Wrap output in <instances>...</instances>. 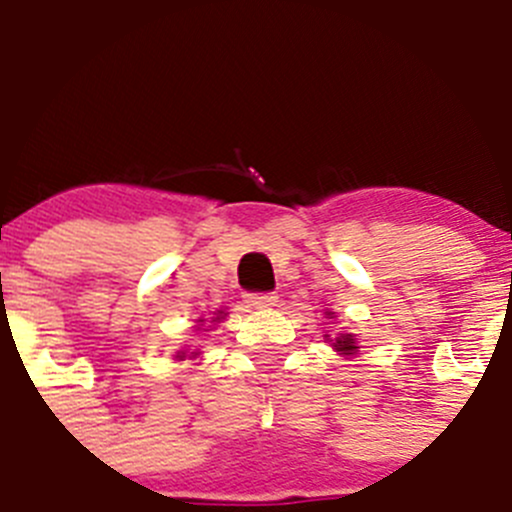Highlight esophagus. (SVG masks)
<instances>
[{"label":"esophagus","mask_w":512,"mask_h":512,"mask_svg":"<svg viewBox=\"0 0 512 512\" xmlns=\"http://www.w3.org/2000/svg\"><path fill=\"white\" fill-rule=\"evenodd\" d=\"M245 304L252 309H270L277 304V297L274 294H245Z\"/></svg>","instance_id":"34e87169"}]
</instances>
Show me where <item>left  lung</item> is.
<instances>
[{"instance_id": "1", "label": "left lung", "mask_w": 512, "mask_h": 512, "mask_svg": "<svg viewBox=\"0 0 512 512\" xmlns=\"http://www.w3.org/2000/svg\"><path fill=\"white\" fill-rule=\"evenodd\" d=\"M326 319H336V311H324ZM326 341L331 343V348L336 351L338 355H346V358H353V355H358V338L353 336V333H338L336 338L326 336Z\"/></svg>"}]
</instances>
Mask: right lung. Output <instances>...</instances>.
Masks as SVG:
<instances>
[{
	"mask_svg": "<svg viewBox=\"0 0 512 512\" xmlns=\"http://www.w3.org/2000/svg\"><path fill=\"white\" fill-rule=\"evenodd\" d=\"M225 316H228V314H225V311H215V314L211 316V324H206V319H203V316H201V319H196V326H193V328H196V331H211V326L220 324V321H223ZM198 353H201V351H193L191 355H188V358H196ZM184 358H186V351L176 353V360H184Z\"/></svg>",
	"mask_w": 512,
	"mask_h": 512,
	"instance_id": "obj_1",
	"label": "right lung"
}]
</instances>
